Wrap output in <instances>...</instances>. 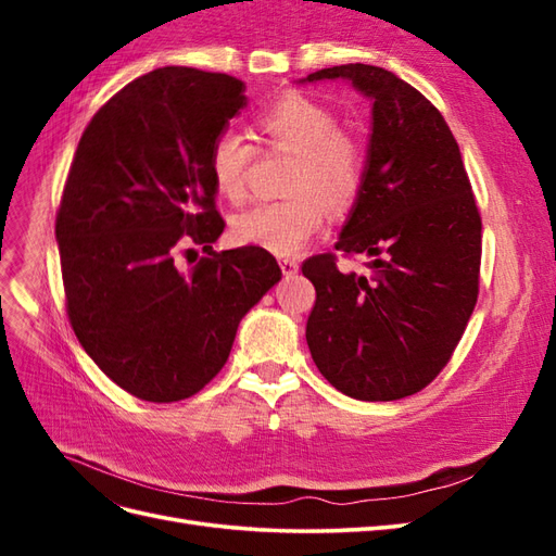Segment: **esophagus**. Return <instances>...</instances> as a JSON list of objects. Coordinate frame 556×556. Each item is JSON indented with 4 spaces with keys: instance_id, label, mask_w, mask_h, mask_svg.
Instances as JSON below:
<instances>
[{
    "instance_id": "esophagus-1",
    "label": "esophagus",
    "mask_w": 556,
    "mask_h": 556,
    "mask_svg": "<svg viewBox=\"0 0 556 556\" xmlns=\"http://www.w3.org/2000/svg\"><path fill=\"white\" fill-rule=\"evenodd\" d=\"M278 264H280V271L285 278H292L299 271V262L292 257H282V260H278Z\"/></svg>"
}]
</instances>
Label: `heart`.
<instances>
[{"instance_id":"1","label":"heart","mask_w":556,"mask_h":556,"mask_svg":"<svg viewBox=\"0 0 556 556\" xmlns=\"http://www.w3.org/2000/svg\"><path fill=\"white\" fill-rule=\"evenodd\" d=\"M255 127L266 146L294 153L288 192L292 197L262 204L233 217L231 237L239 245L296 255L327 225L329 206L343 208L364 185L366 153L355 134L339 129L336 115L311 97L288 92L268 104ZM255 148L241 134L225 129L211 143L208 172L217 194L239 204Z\"/></svg>"}]
</instances>
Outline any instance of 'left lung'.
I'll use <instances>...</instances> for the list:
<instances>
[{
	"label": "left lung",
	"instance_id": "left-lung-1",
	"mask_svg": "<svg viewBox=\"0 0 556 556\" xmlns=\"http://www.w3.org/2000/svg\"><path fill=\"white\" fill-rule=\"evenodd\" d=\"M348 78L374 99L364 185L336 250L366 255L341 274L333 252L301 271L315 285L306 341L336 390L396 401L439 376L480 288L482 220L459 146L441 111L382 66L341 64L306 80Z\"/></svg>",
	"mask_w": 556,
	"mask_h": 556
}]
</instances>
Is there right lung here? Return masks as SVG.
Masks as SVG:
<instances>
[{"mask_svg": "<svg viewBox=\"0 0 556 556\" xmlns=\"http://www.w3.org/2000/svg\"><path fill=\"white\" fill-rule=\"evenodd\" d=\"M243 80L164 66L115 92L83 131L55 239L78 343L125 392L174 403L225 366L241 317L280 280L271 252H215L225 231L213 139L245 106ZM210 252L180 269L177 257Z\"/></svg>", "mask_w": 556, "mask_h": 556, "instance_id": "1", "label": "right lung"}]
</instances>
